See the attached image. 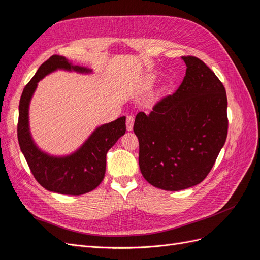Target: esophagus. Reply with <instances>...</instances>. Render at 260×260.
<instances>
[{"instance_id": "esophagus-1", "label": "esophagus", "mask_w": 260, "mask_h": 260, "mask_svg": "<svg viewBox=\"0 0 260 260\" xmlns=\"http://www.w3.org/2000/svg\"><path fill=\"white\" fill-rule=\"evenodd\" d=\"M125 124H127V130L132 131L133 130V124H135V118L132 116L127 117V121H125Z\"/></svg>"}]
</instances>
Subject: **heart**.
I'll use <instances>...</instances> for the list:
<instances>
[{
	"instance_id": "heart-1",
	"label": "heart",
	"mask_w": 260,
	"mask_h": 260,
	"mask_svg": "<svg viewBox=\"0 0 260 260\" xmlns=\"http://www.w3.org/2000/svg\"><path fill=\"white\" fill-rule=\"evenodd\" d=\"M152 80H153V78H152V77H149V78H148V81H149V82H151Z\"/></svg>"
}]
</instances>
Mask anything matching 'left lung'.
Masks as SVG:
<instances>
[{
  "instance_id": "8db88e82",
  "label": "left lung",
  "mask_w": 260,
  "mask_h": 260,
  "mask_svg": "<svg viewBox=\"0 0 260 260\" xmlns=\"http://www.w3.org/2000/svg\"><path fill=\"white\" fill-rule=\"evenodd\" d=\"M184 79L149 114L135 120L139 165L144 179L166 191H180L207 177L228 135L226 93L205 62L182 56Z\"/></svg>"
}]
</instances>
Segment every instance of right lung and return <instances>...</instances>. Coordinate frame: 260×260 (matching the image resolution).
<instances>
[{
  "mask_svg": "<svg viewBox=\"0 0 260 260\" xmlns=\"http://www.w3.org/2000/svg\"><path fill=\"white\" fill-rule=\"evenodd\" d=\"M57 69L80 74L92 73V69L73 65L59 55H53L44 61L21 94L17 124L18 142L34 177L44 188L58 194L81 195L91 192L103 181L106 154L125 133V117L100 125L72 154L53 156L41 151L30 133L29 105L38 82Z\"/></svg>",
  "mask_w": 260,
  "mask_h": 260,
  "instance_id": "right-lung-1",
  "label": "right lung"
}]
</instances>
